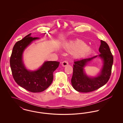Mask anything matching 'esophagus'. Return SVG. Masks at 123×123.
<instances>
[{
  "instance_id": "obj_1",
  "label": "esophagus",
  "mask_w": 123,
  "mask_h": 123,
  "mask_svg": "<svg viewBox=\"0 0 123 123\" xmlns=\"http://www.w3.org/2000/svg\"><path fill=\"white\" fill-rule=\"evenodd\" d=\"M67 64H68V61H66V60L62 62V66H65L67 65Z\"/></svg>"
}]
</instances>
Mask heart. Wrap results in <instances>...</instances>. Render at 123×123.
Returning <instances> with one entry per match:
<instances>
[{"label":"heart","instance_id":"b5f03b06","mask_svg":"<svg viewBox=\"0 0 123 123\" xmlns=\"http://www.w3.org/2000/svg\"><path fill=\"white\" fill-rule=\"evenodd\" d=\"M79 43V41L70 42L66 43L65 47L70 51L75 52L76 56H82L89 52V48L87 46L85 47L82 46ZM84 44H85V43H84Z\"/></svg>","mask_w":123,"mask_h":123}]
</instances>
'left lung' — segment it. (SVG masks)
<instances>
[{
	"mask_svg": "<svg viewBox=\"0 0 123 123\" xmlns=\"http://www.w3.org/2000/svg\"><path fill=\"white\" fill-rule=\"evenodd\" d=\"M99 55L74 61L71 84L74 88L80 92L87 93L102 87L108 81L111 75L113 57L109 47L105 41H100ZM99 56L104 60V66L101 74L95 78H89L84 72L83 68L94 58Z\"/></svg>",
	"mask_w": 123,
	"mask_h": 123,
	"instance_id": "1",
	"label": "left lung"
}]
</instances>
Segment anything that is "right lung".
<instances>
[{
    "label": "right lung",
    "instance_id": "1",
    "mask_svg": "<svg viewBox=\"0 0 123 123\" xmlns=\"http://www.w3.org/2000/svg\"><path fill=\"white\" fill-rule=\"evenodd\" d=\"M30 35H26L15 44L10 58V66L13 78L20 86L31 92H41L51 84L53 73L58 67L59 62L47 61L38 70H27L23 62V53L32 41L38 39Z\"/></svg>",
    "mask_w": 123,
    "mask_h": 123
}]
</instances>
